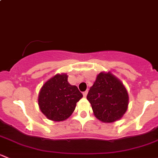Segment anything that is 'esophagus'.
<instances>
[{
  "label": "esophagus",
  "mask_w": 158,
  "mask_h": 158,
  "mask_svg": "<svg viewBox=\"0 0 158 158\" xmlns=\"http://www.w3.org/2000/svg\"><path fill=\"white\" fill-rule=\"evenodd\" d=\"M87 93H88V91H85V92H83V96L84 97H86V95H87Z\"/></svg>",
  "instance_id": "obj_1"
}]
</instances>
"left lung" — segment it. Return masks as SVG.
I'll return each instance as SVG.
<instances>
[{"instance_id":"8db88e82","label":"left lung","mask_w":158,"mask_h":158,"mask_svg":"<svg viewBox=\"0 0 158 158\" xmlns=\"http://www.w3.org/2000/svg\"><path fill=\"white\" fill-rule=\"evenodd\" d=\"M87 99L95 117L106 123L120 119L128 109V92L122 82L110 73L97 76Z\"/></svg>"}]
</instances>
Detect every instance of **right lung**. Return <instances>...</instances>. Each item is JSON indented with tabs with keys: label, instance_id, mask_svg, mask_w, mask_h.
<instances>
[{
	"label": "right lung",
	"instance_id": "obj_1",
	"mask_svg": "<svg viewBox=\"0 0 158 158\" xmlns=\"http://www.w3.org/2000/svg\"><path fill=\"white\" fill-rule=\"evenodd\" d=\"M66 74L56 75L45 82L40 91L38 103L47 118L61 122L69 117L82 94L67 81Z\"/></svg>",
	"mask_w": 158,
	"mask_h": 158
}]
</instances>
